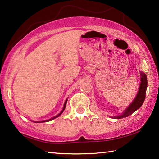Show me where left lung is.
I'll return each mask as SVG.
<instances>
[{
    "label": "left lung",
    "instance_id": "1",
    "mask_svg": "<svg viewBox=\"0 0 159 159\" xmlns=\"http://www.w3.org/2000/svg\"><path fill=\"white\" fill-rule=\"evenodd\" d=\"M141 84L139 86V89L137 93L136 98L132 101V103L128 106L126 109L123 113L122 115L117 116H113L114 118H124L129 116L133 113L138 110L141 106L143 105L145 100L146 89H147V77L143 72L141 71Z\"/></svg>",
    "mask_w": 159,
    "mask_h": 159
}]
</instances>
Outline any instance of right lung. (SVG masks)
<instances>
[{"mask_svg": "<svg viewBox=\"0 0 159 159\" xmlns=\"http://www.w3.org/2000/svg\"><path fill=\"white\" fill-rule=\"evenodd\" d=\"M66 103H67V99H66V101H65V103H64V106H63V109H62V111H61V113H59L58 115L57 116H54L53 118H51V119H48V120H43V121H34L35 123H43V122H47V121H50V120H53V119H54V118H57V117H58L59 116H60L61 113H62L63 112V111L65 110V108H66Z\"/></svg>", "mask_w": 159, "mask_h": 159, "instance_id": "right-lung-1", "label": "right lung"}]
</instances>
